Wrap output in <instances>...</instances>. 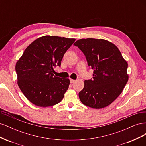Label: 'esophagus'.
Returning a JSON list of instances; mask_svg holds the SVG:
<instances>
[{"label":"esophagus","mask_w":146,"mask_h":146,"mask_svg":"<svg viewBox=\"0 0 146 146\" xmlns=\"http://www.w3.org/2000/svg\"><path fill=\"white\" fill-rule=\"evenodd\" d=\"M75 82H76V80H73V79H71V78L70 79V83H74Z\"/></svg>","instance_id":"1"}]
</instances>
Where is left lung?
Returning <instances> with one entry per match:
<instances>
[{"label": "left lung", "mask_w": 146, "mask_h": 146, "mask_svg": "<svg viewBox=\"0 0 146 146\" xmlns=\"http://www.w3.org/2000/svg\"><path fill=\"white\" fill-rule=\"evenodd\" d=\"M74 45L83 53L88 66L94 69L92 79L85 80L79 92L80 101L96 109L107 107L121 94L129 80L127 61L118 48L105 39H82Z\"/></svg>", "instance_id": "8db88e82"}]
</instances>
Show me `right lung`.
I'll return each instance as SVG.
<instances>
[{"mask_svg":"<svg viewBox=\"0 0 146 146\" xmlns=\"http://www.w3.org/2000/svg\"><path fill=\"white\" fill-rule=\"evenodd\" d=\"M76 39L44 36L26 48L17 61V85L30 102L39 107H50L64 98L70 81L54 76L61 61Z\"/></svg>","mask_w":146,"mask_h":146,"instance_id":"1","label":"right lung"}]
</instances>
